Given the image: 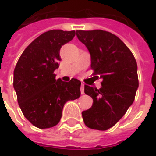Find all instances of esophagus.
Returning a JSON list of instances; mask_svg holds the SVG:
<instances>
[{
  "label": "esophagus",
  "mask_w": 156,
  "mask_h": 156,
  "mask_svg": "<svg viewBox=\"0 0 156 156\" xmlns=\"http://www.w3.org/2000/svg\"><path fill=\"white\" fill-rule=\"evenodd\" d=\"M81 93H82V94H84V84H82V85H81Z\"/></svg>",
  "instance_id": "obj_1"
}]
</instances>
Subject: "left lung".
Instances as JSON below:
<instances>
[{"label":"left lung","mask_w":156,"mask_h":156,"mask_svg":"<svg viewBox=\"0 0 156 156\" xmlns=\"http://www.w3.org/2000/svg\"><path fill=\"white\" fill-rule=\"evenodd\" d=\"M78 39L86 45L91 57V69L102 87L84 86L93 105L82 112L89 128L105 131L126 114L134 101L139 79L133 54L119 37L102 30H76Z\"/></svg>","instance_id":"obj_1"}]
</instances>
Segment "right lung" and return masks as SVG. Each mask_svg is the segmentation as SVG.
<instances>
[{
  "label": "right lung",
  "instance_id": "obj_1",
  "mask_svg": "<svg viewBox=\"0 0 156 156\" xmlns=\"http://www.w3.org/2000/svg\"><path fill=\"white\" fill-rule=\"evenodd\" d=\"M75 31L51 30L37 37L22 53L14 70V89L23 116L34 126L50 128L58 124L64 105L81 96V82L56 80L61 46Z\"/></svg>",
  "mask_w": 156,
  "mask_h": 156
}]
</instances>
